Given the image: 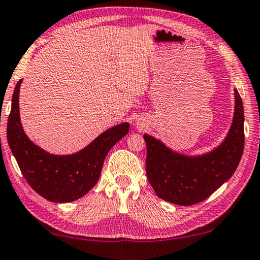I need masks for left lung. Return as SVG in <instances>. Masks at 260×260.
Segmentation results:
<instances>
[{"label":"left lung","mask_w":260,"mask_h":260,"mask_svg":"<svg viewBox=\"0 0 260 260\" xmlns=\"http://www.w3.org/2000/svg\"><path fill=\"white\" fill-rule=\"evenodd\" d=\"M234 116L226 138L210 153L187 156L160 140L144 135L147 146L146 174L159 198L191 206L208 198L236 172L244 146L243 104L234 89Z\"/></svg>","instance_id":"left-lung-1"}]
</instances>
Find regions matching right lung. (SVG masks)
Returning a JSON list of instances; mask_svg holds the SVG:
<instances>
[{
	"mask_svg": "<svg viewBox=\"0 0 260 260\" xmlns=\"http://www.w3.org/2000/svg\"><path fill=\"white\" fill-rule=\"evenodd\" d=\"M18 81L12 96L7 128L10 148L29 185L53 203H70L97 183L107 153L128 134V122L107 129L84 149L72 155H52L36 146L22 129L19 115Z\"/></svg>",
	"mask_w": 260,
	"mask_h": 260,
	"instance_id": "right-lung-1",
	"label": "right lung"
}]
</instances>
